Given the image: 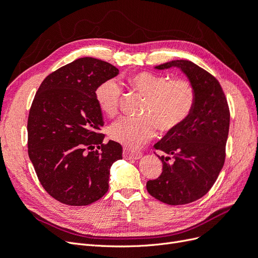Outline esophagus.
Returning a JSON list of instances; mask_svg holds the SVG:
<instances>
[{"mask_svg": "<svg viewBox=\"0 0 258 258\" xmlns=\"http://www.w3.org/2000/svg\"><path fill=\"white\" fill-rule=\"evenodd\" d=\"M123 157L127 158V159H139L142 157V153L140 152H130L124 150L123 151Z\"/></svg>", "mask_w": 258, "mask_h": 258, "instance_id": "1", "label": "esophagus"}]
</instances>
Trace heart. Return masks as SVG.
Segmentation results:
<instances>
[{"instance_id":"heart-1","label":"heart","mask_w":258,"mask_h":258,"mask_svg":"<svg viewBox=\"0 0 258 258\" xmlns=\"http://www.w3.org/2000/svg\"><path fill=\"white\" fill-rule=\"evenodd\" d=\"M131 89L145 97L141 117H120L108 128V135L124 146L137 148L155 136L156 130L169 132L188 118L196 102V91L186 79L169 80L165 75L139 72L127 77ZM120 87L115 81H105L96 89L101 112L113 117L118 113Z\"/></svg>"}]
</instances>
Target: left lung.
I'll return each instance as SVG.
<instances>
[{
  "label": "left lung",
  "instance_id": "obj_1",
  "mask_svg": "<svg viewBox=\"0 0 258 258\" xmlns=\"http://www.w3.org/2000/svg\"><path fill=\"white\" fill-rule=\"evenodd\" d=\"M177 67L196 91L192 112L181 126L169 131L155 148L162 172L146 183L150 195L171 206L187 205L204 197L220 175L226 158L230 112L222 86L206 70L188 60H173L156 67Z\"/></svg>",
  "mask_w": 258,
  "mask_h": 258
}]
</instances>
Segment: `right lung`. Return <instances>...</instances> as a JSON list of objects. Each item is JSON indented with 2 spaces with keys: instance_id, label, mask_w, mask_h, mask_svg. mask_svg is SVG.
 Wrapping results in <instances>:
<instances>
[{
  "instance_id": "1",
  "label": "right lung",
  "mask_w": 258,
  "mask_h": 258,
  "mask_svg": "<svg viewBox=\"0 0 258 258\" xmlns=\"http://www.w3.org/2000/svg\"><path fill=\"white\" fill-rule=\"evenodd\" d=\"M118 74L108 62L85 57L61 67L41 84L28 117V154L38 181L50 196L81 207L102 198L121 145L103 143L100 84Z\"/></svg>"
}]
</instances>
